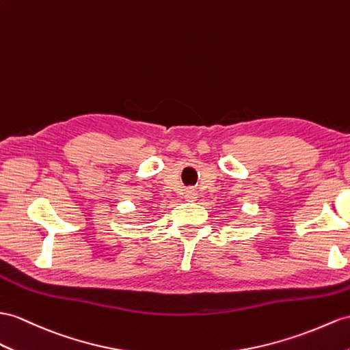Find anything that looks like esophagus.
Returning a JSON list of instances; mask_svg holds the SVG:
<instances>
[{
    "mask_svg": "<svg viewBox=\"0 0 350 350\" xmlns=\"http://www.w3.org/2000/svg\"><path fill=\"white\" fill-rule=\"evenodd\" d=\"M196 196H198V193H194L193 190H190V191H187L185 198H187V200H194V199H196Z\"/></svg>",
    "mask_w": 350,
    "mask_h": 350,
    "instance_id": "1",
    "label": "esophagus"
}]
</instances>
